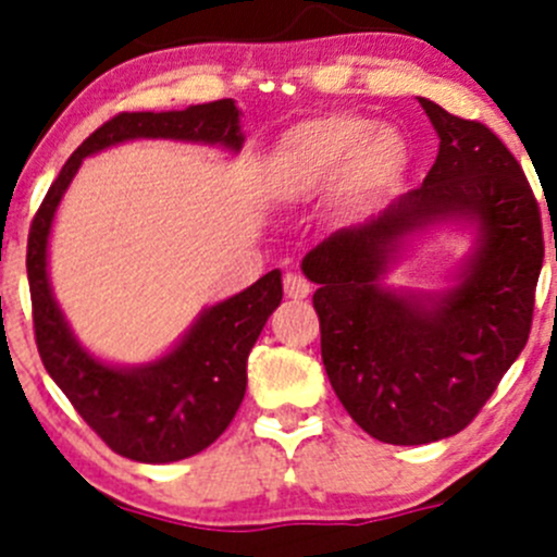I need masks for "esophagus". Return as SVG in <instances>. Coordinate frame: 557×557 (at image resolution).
<instances>
[{
  "instance_id": "1",
  "label": "esophagus",
  "mask_w": 557,
  "mask_h": 557,
  "mask_svg": "<svg viewBox=\"0 0 557 557\" xmlns=\"http://www.w3.org/2000/svg\"><path fill=\"white\" fill-rule=\"evenodd\" d=\"M283 288H285V296H288V299H307L312 290L310 283H307L301 274H285Z\"/></svg>"
}]
</instances>
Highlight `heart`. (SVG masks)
<instances>
[{
  "instance_id": "b5f03b06",
  "label": "heart",
  "mask_w": 557,
  "mask_h": 557,
  "mask_svg": "<svg viewBox=\"0 0 557 557\" xmlns=\"http://www.w3.org/2000/svg\"><path fill=\"white\" fill-rule=\"evenodd\" d=\"M409 139L387 123L361 115H323L280 137L267 161V188L288 201H307L336 185L347 212L383 205L407 180Z\"/></svg>"
}]
</instances>
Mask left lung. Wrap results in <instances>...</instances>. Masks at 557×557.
<instances>
[{"mask_svg": "<svg viewBox=\"0 0 557 557\" xmlns=\"http://www.w3.org/2000/svg\"><path fill=\"white\" fill-rule=\"evenodd\" d=\"M440 153L423 185L325 237L301 261L318 283L320 356L342 407L374 440L429 445L458 434L518 361L544 239L539 205L487 126L418 97ZM442 225L472 250L442 292L384 285L414 236Z\"/></svg>", "mask_w": 557, "mask_h": 557, "instance_id": "1", "label": "left lung"}]
</instances>
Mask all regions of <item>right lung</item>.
I'll return each instance as SVG.
<instances>
[{
  "label": "right lung",
  "instance_id": "obj_1",
  "mask_svg": "<svg viewBox=\"0 0 557 557\" xmlns=\"http://www.w3.org/2000/svg\"><path fill=\"white\" fill-rule=\"evenodd\" d=\"M239 117L234 99L166 112H121L70 156L32 223L26 274L39 358L81 418L117 455L139 463L190 458L228 429L245 398L247 356L283 301V274L272 269L250 288L205 307L164 356L137 367L110 363L81 345L53 296L48 243L55 210L88 156L132 139L199 143L239 153L245 143Z\"/></svg>",
  "mask_w": 557,
  "mask_h": 557
}]
</instances>
